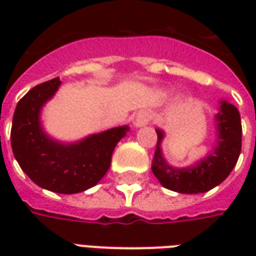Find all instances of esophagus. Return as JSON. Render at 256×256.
Wrapping results in <instances>:
<instances>
[{"mask_svg":"<svg viewBox=\"0 0 256 256\" xmlns=\"http://www.w3.org/2000/svg\"><path fill=\"white\" fill-rule=\"evenodd\" d=\"M150 120V114L148 111H140L134 116V126L136 128H142L145 124H148Z\"/></svg>","mask_w":256,"mask_h":256,"instance_id":"esophagus-1","label":"esophagus"}]
</instances>
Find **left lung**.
Masks as SVG:
<instances>
[{
    "instance_id": "8db88e82",
    "label": "left lung",
    "mask_w": 256,
    "mask_h": 256,
    "mask_svg": "<svg viewBox=\"0 0 256 256\" xmlns=\"http://www.w3.org/2000/svg\"><path fill=\"white\" fill-rule=\"evenodd\" d=\"M215 115L216 141L208 155L193 166L174 167L162 154L164 133L156 128L158 144L152 160V172L164 188L178 193H204L224 182L236 166L242 152V119L240 112L230 102L222 100Z\"/></svg>"
}]
</instances>
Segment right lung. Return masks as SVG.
<instances>
[{"label":"right lung","instance_id":"add662e5","mask_svg":"<svg viewBox=\"0 0 256 256\" xmlns=\"http://www.w3.org/2000/svg\"><path fill=\"white\" fill-rule=\"evenodd\" d=\"M60 84L54 78L36 84L18 102L10 144L14 159L32 182L50 192L72 194L94 186L106 176L112 152L128 126L92 134L71 144L53 140L42 128L41 111Z\"/></svg>","mask_w":256,"mask_h":256}]
</instances>
